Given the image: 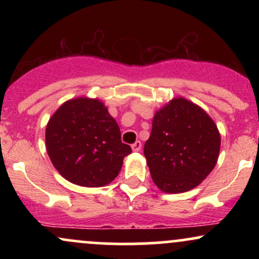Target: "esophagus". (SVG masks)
Segmentation results:
<instances>
[{
    "label": "esophagus",
    "instance_id": "esophagus-1",
    "mask_svg": "<svg viewBox=\"0 0 259 259\" xmlns=\"http://www.w3.org/2000/svg\"><path fill=\"white\" fill-rule=\"evenodd\" d=\"M132 148H133L134 152H139V151L141 150V142H140V141L134 142V144L132 145Z\"/></svg>",
    "mask_w": 259,
    "mask_h": 259
}]
</instances>
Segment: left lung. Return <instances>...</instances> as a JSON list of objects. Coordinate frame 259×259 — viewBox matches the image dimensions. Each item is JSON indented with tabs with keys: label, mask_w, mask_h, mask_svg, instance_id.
<instances>
[{
	"label": "left lung",
	"mask_w": 259,
	"mask_h": 259,
	"mask_svg": "<svg viewBox=\"0 0 259 259\" xmlns=\"http://www.w3.org/2000/svg\"><path fill=\"white\" fill-rule=\"evenodd\" d=\"M221 135L203 109L175 99L154 114L144 154L153 183L162 191L179 194L194 189L213 170Z\"/></svg>",
	"instance_id": "left-lung-1"
}]
</instances>
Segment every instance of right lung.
I'll use <instances>...</instances> for the list:
<instances>
[{"mask_svg":"<svg viewBox=\"0 0 259 259\" xmlns=\"http://www.w3.org/2000/svg\"><path fill=\"white\" fill-rule=\"evenodd\" d=\"M46 148L62 177L86 187L114 180L132 153L105 105L86 97L67 101L56 111L46 127Z\"/></svg>","mask_w":259,"mask_h":259,"instance_id":"right-lung-1","label":"right lung"}]
</instances>
